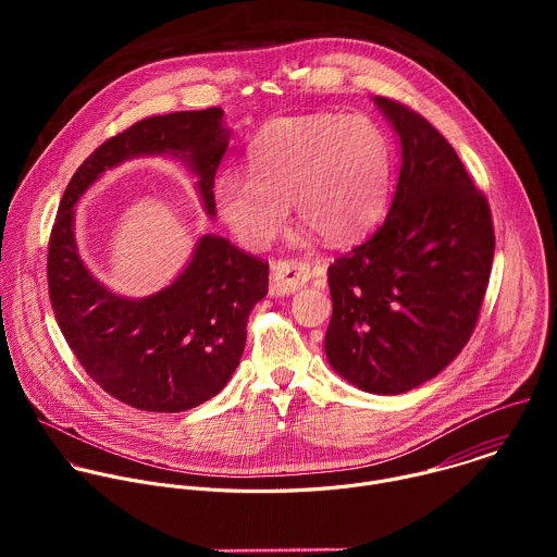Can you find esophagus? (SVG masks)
<instances>
[{
  "label": "esophagus",
  "mask_w": 557,
  "mask_h": 557,
  "mask_svg": "<svg viewBox=\"0 0 557 557\" xmlns=\"http://www.w3.org/2000/svg\"><path fill=\"white\" fill-rule=\"evenodd\" d=\"M312 271L308 262L301 260H277L271 264V293L293 295L310 280Z\"/></svg>",
  "instance_id": "34e87169"
}]
</instances>
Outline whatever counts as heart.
Returning a JSON list of instances; mask_svg holds the SVG:
<instances>
[{
  "label": "heart",
  "mask_w": 557,
  "mask_h": 557,
  "mask_svg": "<svg viewBox=\"0 0 557 557\" xmlns=\"http://www.w3.org/2000/svg\"><path fill=\"white\" fill-rule=\"evenodd\" d=\"M251 182L222 174L213 205L249 249L271 245L293 202L299 222L329 243L363 233L381 213L389 143L368 114H301L267 123L247 147Z\"/></svg>",
  "instance_id": "b5f03b06"
}]
</instances>
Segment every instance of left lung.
Wrapping results in <instances>:
<instances>
[{"label":"left lung","mask_w":557,"mask_h":557,"mask_svg":"<svg viewBox=\"0 0 557 557\" xmlns=\"http://www.w3.org/2000/svg\"><path fill=\"white\" fill-rule=\"evenodd\" d=\"M401 145L381 226L329 267L333 370L372 394L436 376L469 342L494 262V222L454 147L414 110L374 97Z\"/></svg>","instance_id":"left-lung-1"}]
</instances>
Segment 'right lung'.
Wrapping results in <instances>:
<instances>
[{"label":"right lung","mask_w":557,"mask_h":557,"mask_svg":"<svg viewBox=\"0 0 557 557\" xmlns=\"http://www.w3.org/2000/svg\"><path fill=\"white\" fill-rule=\"evenodd\" d=\"M222 114L209 108L149 116L108 138L72 176L52 224L48 293L57 324L86 372L136 410L185 412L226 385L245 352L249 314L269 293V264L209 233L170 286L127 299L108 290L78 256L74 205L106 170L168 153L198 178L213 218V178L231 136Z\"/></svg>","instance_id":"obj_1"}]
</instances>
